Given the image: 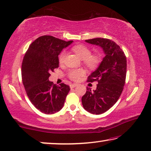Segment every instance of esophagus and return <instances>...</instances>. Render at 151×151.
I'll return each mask as SVG.
<instances>
[{
    "instance_id": "34e87169",
    "label": "esophagus",
    "mask_w": 151,
    "mask_h": 151,
    "mask_svg": "<svg viewBox=\"0 0 151 151\" xmlns=\"http://www.w3.org/2000/svg\"><path fill=\"white\" fill-rule=\"evenodd\" d=\"M78 86L77 83H71L70 84V88H75Z\"/></svg>"
}]
</instances>
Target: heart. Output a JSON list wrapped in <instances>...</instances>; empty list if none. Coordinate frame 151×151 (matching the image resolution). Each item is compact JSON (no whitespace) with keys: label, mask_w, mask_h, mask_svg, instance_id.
I'll return each instance as SVG.
<instances>
[{"label":"heart","mask_w":151,"mask_h":151,"mask_svg":"<svg viewBox=\"0 0 151 151\" xmlns=\"http://www.w3.org/2000/svg\"><path fill=\"white\" fill-rule=\"evenodd\" d=\"M72 50L78 55L80 59H82L84 65L90 69L97 68L101 63V55L99 53H91V50L88 46L83 45H75L72 47ZM65 56V52L63 51L61 52L59 57L60 63H63ZM83 73L84 72L82 69H74L69 71L68 76L71 80H78L83 75Z\"/></svg>","instance_id":"heart-1"}]
</instances>
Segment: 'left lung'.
<instances>
[{
	"instance_id": "obj_1",
	"label": "left lung",
	"mask_w": 151,
	"mask_h": 151,
	"mask_svg": "<svg viewBox=\"0 0 151 151\" xmlns=\"http://www.w3.org/2000/svg\"><path fill=\"white\" fill-rule=\"evenodd\" d=\"M86 42L103 48L105 57L98 69L88 76L87 82L96 81V89L87 87L82 98L83 108L92 114L106 112L115 105L121 96L126 82L127 60L124 52L115 42L107 38H96Z\"/></svg>"
}]
</instances>
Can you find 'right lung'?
I'll return each mask as SVG.
<instances>
[{
    "label": "right lung",
    "instance_id": "add662e5",
    "mask_svg": "<svg viewBox=\"0 0 151 151\" xmlns=\"http://www.w3.org/2000/svg\"><path fill=\"white\" fill-rule=\"evenodd\" d=\"M72 42L42 36L29 45L24 55L22 65L23 84L31 103L45 114L61 110L70 90L68 85L54 84L48 78L50 73L59 68L60 52Z\"/></svg>",
    "mask_w": 151,
    "mask_h": 151
}]
</instances>
